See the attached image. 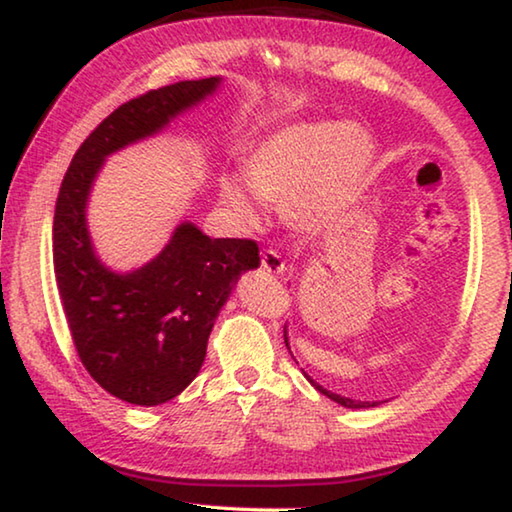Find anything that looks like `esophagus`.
<instances>
[{"instance_id": "obj_1", "label": "esophagus", "mask_w": 512, "mask_h": 512, "mask_svg": "<svg viewBox=\"0 0 512 512\" xmlns=\"http://www.w3.org/2000/svg\"><path fill=\"white\" fill-rule=\"evenodd\" d=\"M262 268L273 275H282L284 271H287V264H284V259L280 253H277V250L268 248L262 253Z\"/></svg>"}]
</instances>
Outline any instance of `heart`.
I'll use <instances>...</instances> for the list:
<instances>
[{
  "label": "heart",
  "instance_id": "b5f03b06",
  "mask_svg": "<svg viewBox=\"0 0 512 512\" xmlns=\"http://www.w3.org/2000/svg\"><path fill=\"white\" fill-rule=\"evenodd\" d=\"M375 142L359 124L302 121L259 140L244 158V178L259 201L280 205L284 221L314 237L334 228L366 192ZM221 203L241 225L262 221V207L239 178L223 176Z\"/></svg>",
  "mask_w": 512,
  "mask_h": 512
}]
</instances>
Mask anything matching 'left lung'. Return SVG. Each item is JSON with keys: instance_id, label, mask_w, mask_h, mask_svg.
<instances>
[{"instance_id": "1", "label": "left lung", "mask_w": 512, "mask_h": 512, "mask_svg": "<svg viewBox=\"0 0 512 512\" xmlns=\"http://www.w3.org/2000/svg\"><path fill=\"white\" fill-rule=\"evenodd\" d=\"M284 343H287V348H289V341H287V334H284ZM307 379L311 381V384H314L320 393L323 395H327L329 400H334V402H339L341 406H345V409H368V406H377V402H359V400H350V397H343V395H336V393H332V391H327V388H323V386H318L314 379H311L309 375H307Z\"/></svg>"}]
</instances>
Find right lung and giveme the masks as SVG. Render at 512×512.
<instances>
[{
  "label": "right lung",
  "mask_w": 512,
  "mask_h": 512,
  "mask_svg": "<svg viewBox=\"0 0 512 512\" xmlns=\"http://www.w3.org/2000/svg\"><path fill=\"white\" fill-rule=\"evenodd\" d=\"M219 83V76L180 81L121 103L74 153L58 192L54 271L67 327L90 377L128 404L158 406L192 384L214 320L239 275L259 266V248L183 223L146 266L108 271L85 225L90 187L110 153L160 133Z\"/></svg>",
  "instance_id": "add662e5"
}]
</instances>
